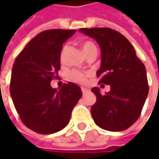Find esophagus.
Returning a JSON list of instances; mask_svg holds the SVG:
<instances>
[{
  "label": "esophagus",
  "mask_w": 159,
  "mask_h": 159,
  "mask_svg": "<svg viewBox=\"0 0 159 159\" xmlns=\"http://www.w3.org/2000/svg\"><path fill=\"white\" fill-rule=\"evenodd\" d=\"M82 92H83V94L84 95L85 93L88 92V89H86V88H84V87H82Z\"/></svg>",
  "instance_id": "34e87169"
}]
</instances>
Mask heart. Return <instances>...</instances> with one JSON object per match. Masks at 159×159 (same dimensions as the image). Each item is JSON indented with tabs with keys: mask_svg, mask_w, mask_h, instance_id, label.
I'll return each instance as SVG.
<instances>
[{
	"mask_svg": "<svg viewBox=\"0 0 159 159\" xmlns=\"http://www.w3.org/2000/svg\"><path fill=\"white\" fill-rule=\"evenodd\" d=\"M95 45L89 41L87 42H84L83 45H82V49L84 51V53L85 54L90 48H94ZM66 50H67V46H64L62 49H61V60L63 61L64 59V56H65V53H66ZM87 77H88V75L87 74H84V73H82L80 71H73L70 73L69 75V78L75 82V83H79V84H85L86 81H87Z\"/></svg>",
	"mask_w": 159,
	"mask_h": 159,
	"instance_id": "1",
	"label": "heart"
}]
</instances>
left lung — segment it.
I'll use <instances>...</instances> for the list:
<instances>
[{
	"mask_svg": "<svg viewBox=\"0 0 159 159\" xmlns=\"http://www.w3.org/2000/svg\"><path fill=\"white\" fill-rule=\"evenodd\" d=\"M79 32L94 39L101 51V65L97 72L99 84L111 85L104 95L98 87L91 107L95 123L101 129L120 132L128 129L140 117L148 95V82L143 63L134 48L120 33L108 27L81 28Z\"/></svg>",
	"mask_w": 159,
	"mask_h": 159,
	"instance_id": "left-lung-1",
	"label": "left lung"
}]
</instances>
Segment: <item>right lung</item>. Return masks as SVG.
Returning a JSON list of instances; mask_svg holds the SVG:
<instances>
[{"label": "right lung", "instance_id": "add662e5", "mask_svg": "<svg viewBox=\"0 0 159 159\" xmlns=\"http://www.w3.org/2000/svg\"><path fill=\"white\" fill-rule=\"evenodd\" d=\"M76 30H46L32 39L20 52L12 69L10 94L22 122L30 130L49 134L69 123L81 88L69 82L61 89L50 82L61 69L62 44Z\"/></svg>", "mask_w": 159, "mask_h": 159}]
</instances>
